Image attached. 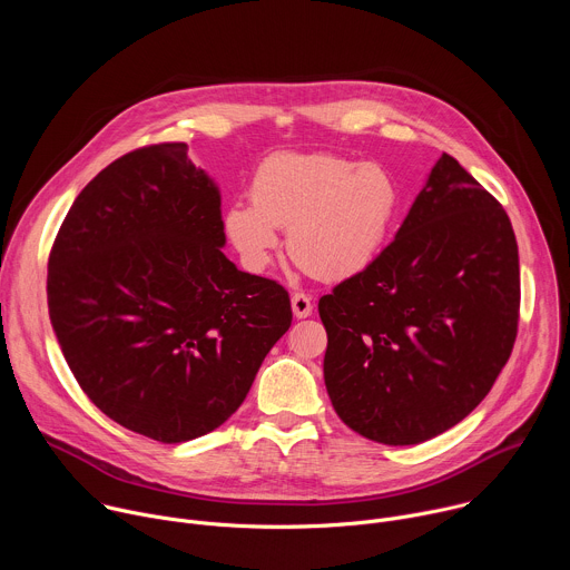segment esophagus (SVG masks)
Here are the masks:
<instances>
[{
	"label": "esophagus",
	"instance_id": "34e87169",
	"mask_svg": "<svg viewBox=\"0 0 570 570\" xmlns=\"http://www.w3.org/2000/svg\"><path fill=\"white\" fill-rule=\"evenodd\" d=\"M291 306H293V315H295V317H308L311 311H313L311 295H306V293H293Z\"/></svg>",
	"mask_w": 570,
	"mask_h": 570
}]
</instances>
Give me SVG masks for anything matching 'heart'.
Returning <instances> with one entry per match:
<instances>
[{"mask_svg": "<svg viewBox=\"0 0 570 570\" xmlns=\"http://www.w3.org/2000/svg\"><path fill=\"white\" fill-rule=\"evenodd\" d=\"M253 203H232L223 225L240 262L264 271L288 229L295 262L320 279H347L370 268L394 229L401 191L372 161L330 153H277L250 185Z\"/></svg>", "mask_w": 570, "mask_h": 570, "instance_id": "b5f03b06", "label": "heart"}]
</instances>
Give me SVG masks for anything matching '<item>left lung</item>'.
<instances>
[{
    "label": "left lung",
    "mask_w": 570,
    "mask_h": 570,
    "mask_svg": "<svg viewBox=\"0 0 570 570\" xmlns=\"http://www.w3.org/2000/svg\"><path fill=\"white\" fill-rule=\"evenodd\" d=\"M519 306L508 214L442 153L390 246L317 302L338 417L390 446L449 431L505 367Z\"/></svg>",
    "instance_id": "obj_1"
}]
</instances>
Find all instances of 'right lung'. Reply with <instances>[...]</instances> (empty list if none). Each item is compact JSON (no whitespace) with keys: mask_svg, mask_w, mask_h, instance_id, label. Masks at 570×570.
I'll use <instances>...</instances> for the list:
<instances>
[{"mask_svg":"<svg viewBox=\"0 0 570 570\" xmlns=\"http://www.w3.org/2000/svg\"><path fill=\"white\" fill-rule=\"evenodd\" d=\"M223 246L218 187L185 141L121 155L67 212L49 317L80 390L124 429L161 444L212 433L288 332V291Z\"/></svg>","mask_w":570,"mask_h":570,"instance_id":"right-lung-1","label":"right lung"}]
</instances>
